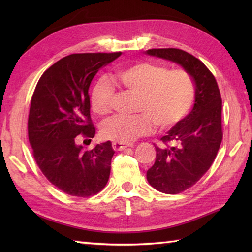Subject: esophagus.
Returning <instances> with one entry per match:
<instances>
[{"instance_id": "34e87169", "label": "esophagus", "mask_w": 252, "mask_h": 252, "mask_svg": "<svg viewBox=\"0 0 252 252\" xmlns=\"http://www.w3.org/2000/svg\"><path fill=\"white\" fill-rule=\"evenodd\" d=\"M131 145L130 144H125V143H112V148L115 149V151L119 152V151H123V149H126V147H130Z\"/></svg>"}]
</instances>
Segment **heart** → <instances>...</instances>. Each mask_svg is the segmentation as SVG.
Masks as SVG:
<instances>
[{
    "instance_id": "b5f03b06",
    "label": "heart",
    "mask_w": 252,
    "mask_h": 252,
    "mask_svg": "<svg viewBox=\"0 0 252 252\" xmlns=\"http://www.w3.org/2000/svg\"><path fill=\"white\" fill-rule=\"evenodd\" d=\"M112 80L138 96L136 109L141 111L132 117H112L101 125V136L116 143H130L146 134L152 121L158 127L174 126L189 112L194 100V82L184 70L169 71L164 66L141 63L118 70L112 74ZM112 95L111 84L99 79L91 93L95 114H109Z\"/></svg>"
}]
</instances>
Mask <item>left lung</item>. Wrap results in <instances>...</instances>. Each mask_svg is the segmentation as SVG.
Wrapping results in <instances>:
<instances>
[{
  "mask_svg": "<svg viewBox=\"0 0 252 252\" xmlns=\"http://www.w3.org/2000/svg\"><path fill=\"white\" fill-rule=\"evenodd\" d=\"M146 55L178 63L195 83V101L190 112L161 137L156 146V161L147 171V181L163 194H179L205 174L220 148L222 99L210 70L198 58L179 49H153Z\"/></svg>",
  "mask_w": 252,
  "mask_h": 252,
  "instance_id": "obj_1",
  "label": "left lung"
}]
</instances>
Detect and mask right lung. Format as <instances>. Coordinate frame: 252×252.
Wrapping results in <instances>:
<instances>
[{
    "instance_id": "add662e5",
    "label": "right lung",
    "mask_w": 252,
    "mask_h": 252,
    "mask_svg": "<svg viewBox=\"0 0 252 252\" xmlns=\"http://www.w3.org/2000/svg\"><path fill=\"white\" fill-rule=\"evenodd\" d=\"M120 55L84 53L63 57L42 74L32 95L28 135L34 159L45 178L68 195L92 196L108 182L115 154L111 143L84 151L76 137H94L90 84L100 68Z\"/></svg>"
}]
</instances>
